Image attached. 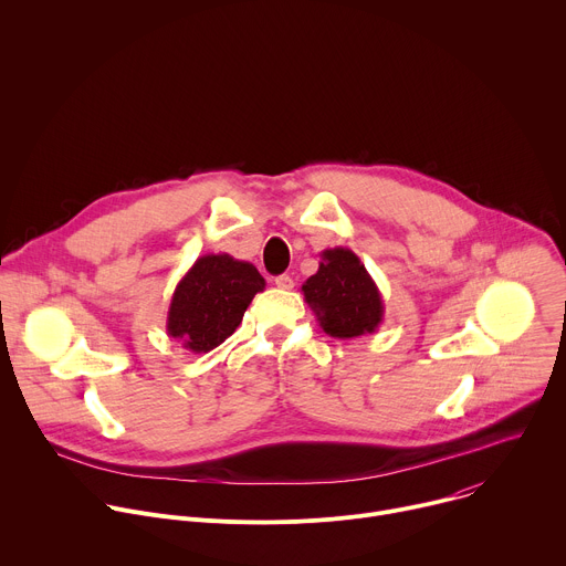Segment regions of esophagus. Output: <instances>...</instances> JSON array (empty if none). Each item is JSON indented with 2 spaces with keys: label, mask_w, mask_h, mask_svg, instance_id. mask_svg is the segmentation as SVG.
Instances as JSON below:
<instances>
[{
  "label": "esophagus",
  "mask_w": 566,
  "mask_h": 566,
  "mask_svg": "<svg viewBox=\"0 0 566 566\" xmlns=\"http://www.w3.org/2000/svg\"><path fill=\"white\" fill-rule=\"evenodd\" d=\"M293 284H295V282H293V277H291V275H277V277H275V286H277V289L291 291V289H293Z\"/></svg>",
  "instance_id": "esophagus-1"
}]
</instances>
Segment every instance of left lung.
I'll return each instance as SVG.
<instances>
[{
	"mask_svg": "<svg viewBox=\"0 0 566 566\" xmlns=\"http://www.w3.org/2000/svg\"><path fill=\"white\" fill-rule=\"evenodd\" d=\"M319 258L317 273L302 284V293L322 332L340 340L374 334L385 304L360 258L343 247L322 251Z\"/></svg>",
	"mask_w": 566,
	"mask_h": 566,
	"instance_id": "obj_1",
	"label": "left lung"
}]
</instances>
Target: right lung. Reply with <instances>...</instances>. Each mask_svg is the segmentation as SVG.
<instances>
[{
    "mask_svg": "<svg viewBox=\"0 0 566 566\" xmlns=\"http://www.w3.org/2000/svg\"><path fill=\"white\" fill-rule=\"evenodd\" d=\"M266 282L251 262L228 253L199 258L179 280L166 329L192 354H208L234 334L253 297Z\"/></svg>",
    "mask_w": 566,
    "mask_h": 566,
    "instance_id": "add662e5",
    "label": "right lung"
}]
</instances>
